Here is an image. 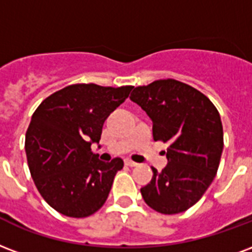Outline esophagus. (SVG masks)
I'll return each instance as SVG.
<instances>
[{
  "instance_id": "34e87169",
  "label": "esophagus",
  "mask_w": 252,
  "mask_h": 252,
  "mask_svg": "<svg viewBox=\"0 0 252 252\" xmlns=\"http://www.w3.org/2000/svg\"><path fill=\"white\" fill-rule=\"evenodd\" d=\"M126 166H130V168H133V166H137V162H134V161H132L130 158H126Z\"/></svg>"
}]
</instances>
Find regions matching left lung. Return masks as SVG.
I'll return each instance as SVG.
<instances>
[{
    "instance_id": "left-lung-1",
    "label": "left lung",
    "mask_w": 252,
    "mask_h": 252,
    "mask_svg": "<svg viewBox=\"0 0 252 252\" xmlns=\"http://www.w3.org/2000/svg\"><path fill=\"white\" fill-rule=\"evenodd\" d=\"M130 100L153 122L155 141L169 143L168 165L141 188L148 206L178 214L198 202L210 186L223 151V128L216 105L202 92L176 79L133 88Z\"/></svg>"
}]
</instances>
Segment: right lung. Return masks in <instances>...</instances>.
I'll use <instances>...</instances> for the list:
<instances>
[{"instance_id": "1", "label": "right lung", "mask_w": 252, "mask_h": 252, "mask_svg": "<svg viewBox=\"0 0 252 252\" xmlns=\"http://www.w3.org/2000/svg\"><path fill=\"white\" fill-rule=\"evenodd\" d=\"M133 86L71 84L47 96L26 130L25 149L34 184L46 202L66 217L84 218L108 198L122 158L103 162L91 152L109 113Z\"/></svg>"}]
</instances>
